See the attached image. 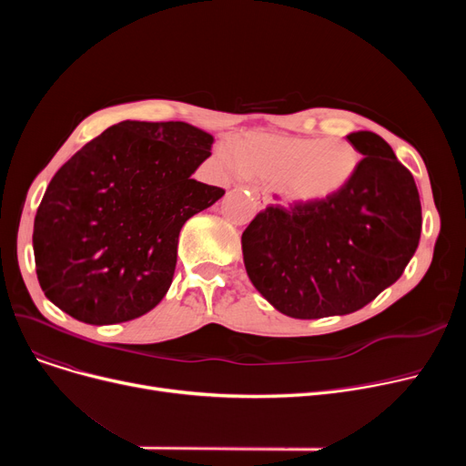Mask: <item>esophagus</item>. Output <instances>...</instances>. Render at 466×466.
Masks as SVG:
<instances>
[{"instance_id": "1", "label": "esophagus", "mask_w": 466, "mask_h": 466, "mask_svg": "<svg viewBox=\"0 0 466 466\" xmlns=\"http://www.w3.org/2000/svg\"><path fill=\"white\" fill-rule=\"evenodd\" d=\"M251 194H253V200L257 204L258 209H264L268 204H270V196H268V192L260 187H253L251 188Z\"/></svg>"}]
</instances>
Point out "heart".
Segmentation results:
<instances>
[{"instance_id":"1","label":"heart","mask_w":466,"mask_h":466,"mask_svg":"<svg viewBox=\"0 0 466 466\" xmlns=\"http://www.w3.org/2000/svg\"><path fill=\"white\" fill-rule=\"evenodd\" d=\"M238 174L274 183L290 208H319L344 192L360 167V153L341 137L246 134L217 151Z\"/></svg>"}]
</instances>
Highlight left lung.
<instances>
[{
	"mask_svg": "<svg viewBox=\"0 0 466 466\" xmlns=\"http://www.w3.org/2000/svg\"><path fill=\"white\" fill-rule=\"evenodd\" d=\"M362 155L351 185L319 208L270 206L241 234L260 295L295 319L346 315L393 285L418 249L421 202L413 176L374 132L348 136Z\"/></svg>",
	"mask_w": 466,
	"mask_h": 466,
	"instance_id": "left-lung-1",
	"label": "left lung"
}]
</instances>
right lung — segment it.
Returning <instances> with one entry per match:
<instances>
[{"label":"right lung","instance_id":"right-lung-1","mask_svg":"<svg viewBox=\"0 0 466 466\" xmlns=\"http://www.w3.org/2000/svg\"><path fill=\"white\" fill-rule=\"evenodd\" d=\"M211 145L187 122L125 120L73 155L34 220L45 297L88 325L151 311L174 279L183 225L225 194L190 177Z\"/></svg>","mask_w":466,"mask_h":466}]
</instances>
